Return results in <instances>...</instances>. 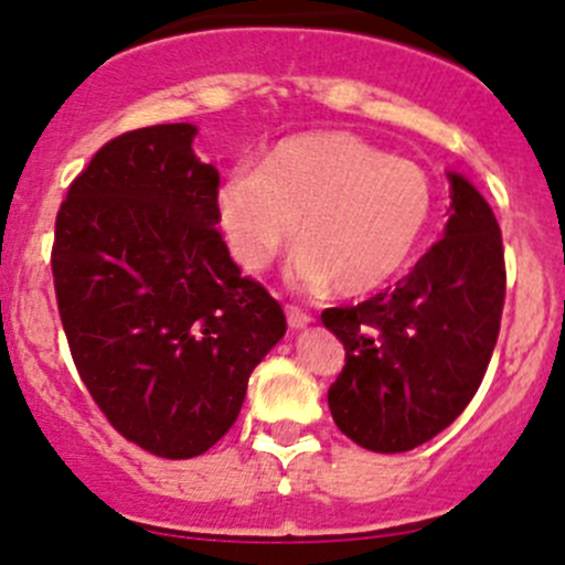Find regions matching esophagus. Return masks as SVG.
I'll return each mask as SVG.
<instances>
[{
	"label": "esophagus",
	"mask_w": 565,
	"mask_h": 565,
	"mask_svg": "<svg viewBox=\"0 0 565 565\" xmlns=\"http://www.w3.org/2000/svg\"><path fill=\"white\" fill-rule=\"evenodd\" d=\"M287 322L292 330H303L306 324H311L315 319H311V315H306L303 309H298V306H287Z\"/></svg>",
	"instance_id": "obj_1"
}]
</instances>
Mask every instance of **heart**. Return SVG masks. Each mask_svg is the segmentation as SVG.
<instances>
[{
    "label": "heart",
    "instance_id": "heart-1",
    "mask_svg": "<svg viewBox=\"0 0 565 565\" xmlns=\"http://www.w3.org/2000/svg\"><path fill=\"white\" fill-rule=\"evenodd\" d=\"M435 213L429 174L344 130L284 139L256 172L218 182L215 218L241 267L259 273L298 241L295 281L369 295L413 262ZM299 235H294V224Z\"/></svg>",
    "mask_w": 565,
    "mask_h": 565
}]
</instances>
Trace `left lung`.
Here are the masks:
<instances>
[{"mask_svg":"<svg viewBox=\"0 0 565 565\" xmlns=\"http://www.w3.org/2000/svg\"><path fill=\"white\" fill-rule=\"evenodd\" d=\"M443 241L358 306L322 311L347 363L328 391L335 426L361 448L402 454L459 418L481 385L505 298L503 237L487 199L448 172Z\"/></svg>","mask_w":565,"mask_h":565,"instance_id":"obj_1","label":"left lung"}]
</instances>
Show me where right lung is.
<instances>
[{
  "instance_id": "right-lung-1",
  "label": "right lung",
  "mask_w": 565,
  "mask_h": 565,
  "mask_svg": "<svg viewBox=\"0 0 565 565\" xmlns=\"http://www.w3.org/2000/svg\"><path fill=\"white\" fill-rule=\"evenodd\" d=\"M196 125L130 130L95 152L56 215V306L71 355L108 424L145 451L213 448L287 319L241 276L215 218L218 169Z\"/></svg>"
}]
</instances>
